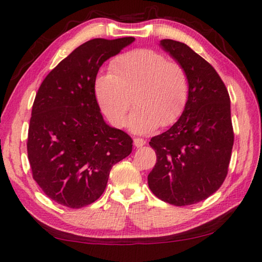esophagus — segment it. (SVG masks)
I'll return each mask as SVG.
<instances>
[{
  "mask_svg": "<svg viewBox=\"0 0 262 262\" xmlns=\"http://www.w3.org/2000/svg\"><path fill=\"white\" fill-rule=\"evenodd\" d=\"M145 144V140H143V139H134V145L136 148H141V147H143V145Z\"/></svg>",
  "mask_w": 262,
  "mask_h": 262,
  "instance_id": "1",
  "label": "esophagus"
}]
</instances>
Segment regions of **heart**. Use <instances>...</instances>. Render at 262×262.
I'll return each instance as SVG.
<instances>
[{"label": "heart", "mask_w": 262, "mask_h": 262, "mask_svg": "<svg viewBox=\"0 0 262 262\" xmlns=\"http://www.w3.org/2000/svg\"><path fill=\"white\" fill-rule=\"evenodd\" d=\"M189 91L187 73L179 62L162 53L139 48L119 55L110 63V74L95 81V94L106 118L123 125L132 99L128 127L137 134L173 123L183 112Z\"/></svg>", "instance_id": "heart-1"}]
</instances>
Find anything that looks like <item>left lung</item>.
<instances>
[{
  "label": "left lung",
  "instance_id": "left-lung-1",
  "mask_svg": "<svg viewBox=\"0 0 262 262\" xmlns=\"http://www.w3.org/2000/svg\"><path fill=\"white\" fill-rule=\"evenodd\" d=\"M161 46L185 68L189 91L178 121L149 142L157 162L148 185L162 201L189 206L214 194L228 174L233 145L230 97L214 67L186 43L164 39Z\"/></svg>",
  "mask_w": 262,
  "mask_h": 262
}]
</instances>
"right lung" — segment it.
I'll return each mask as SVG.
<instances>
[{
	"mask_svg": "<svg viewBox=\"0 0 262 262\" xmlns=\"http://www.w3.org/2000/svg\"><path fill=\"white\" fill-rule=\"evenodd\" d=\"M134 40L84 42L47 75L35 95L28 157L35 183L59 205L78 209L95 202L111 168L132 152V137L104 121L95 81L101 64Z\"/></svg>",
	"mask_w": 262,
	"mask_h": 262,
	"instance_id": "1",
	"label": "right lung"
}]
</instances>
